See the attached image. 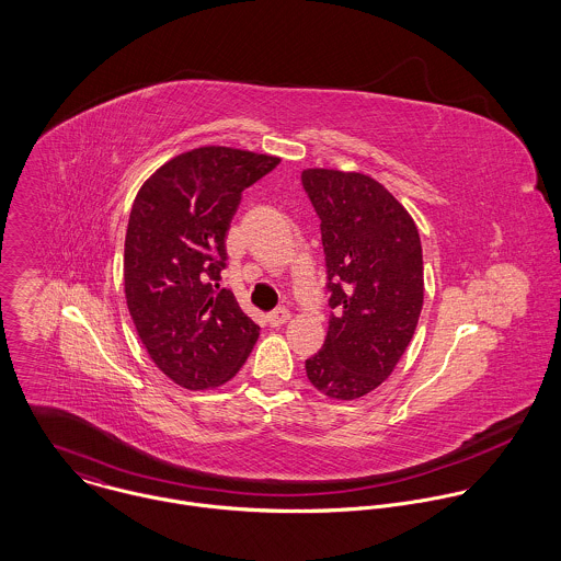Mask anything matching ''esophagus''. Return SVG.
Here are the masks:
<instances>
[{
	"instance_id": "1",
	"label": "esophagus",
	"mask_w": 561,
	"mask_h": 561,
	"mask_svg": "<svg viewBox=\"0 0 561 561\" xmlns=\"http://www.w3.org/2000/svg\"><path fill=\"white\" fill-rule=\"evenodd\" d=\"M289 318H291V313L280 307V309H276V311H272V313L267 316V321H270V325H283Z\"/></svg>"
}]
</instances>
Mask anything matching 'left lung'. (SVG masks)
<instances>
[{
    "label": "left lung",
    "mask_w": 561,
    "mask_h": 561,
    "mask_svg": "<svg viewBox=\"0 0 561 561\" xmlns=\"http://www.w3.org/2000/svg\"><path fill=\"white\" fill-rule=\"evenodd\" d=\"M321 225L328 334L307 358L311 385L332 400L378 389L400 363L423 307L419 231L398 198L360 172H302Z\"/></svg>",
    "instance_id": "left-lung-1"
}]
</instances>
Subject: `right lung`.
<instances>
[{"mask_svg": "<svg viewBox=\"0 0 561 561\" xmlns=\"http://www.w3.org/2000/svg\"><path fill=\"white\" fill-rule=\"evenodd\" d=\"M278 163L201 147L165 161L134 201L123 263L127 307L153 363L183 389L229 382L259 339V325L218 280L241 192Z\"/></svg>", "mask_w": 561, "mask_h": 561, "instance_id": "right-lung-1", "label": "right lung"}]
</instances>
